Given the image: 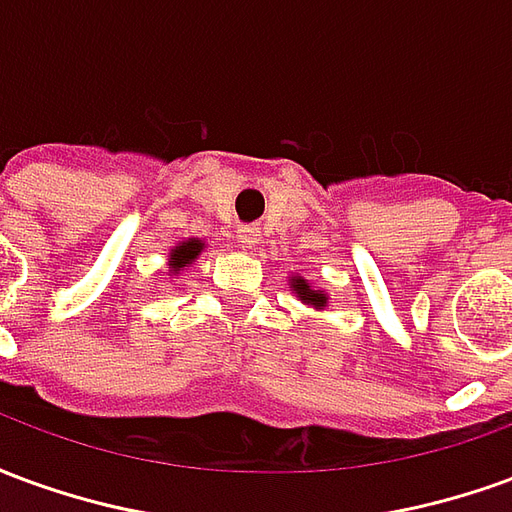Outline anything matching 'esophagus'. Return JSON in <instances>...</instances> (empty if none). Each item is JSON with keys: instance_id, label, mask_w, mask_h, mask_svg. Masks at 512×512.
<instances>
[{"instance_id": "obj_1", "label": "esophagus", "mask_w": 512, "mask_h": 512, "mask_svg": "<svg viewBox=\"0 0 512 512\" xmlns=\"http://www.w3.org/2000/svg\"><path fill=\"white\" fill-rule=\"evenodd\" d=\"M260 233H257V227H241L238 230V244L241 246H255Z\"/></svg>"}]
</instances>
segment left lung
Masks as SVG:
<instances>
[{"label": "left lung", "instance_id": "1", "mask_svg": "<svg viewBox=\"0 0 512 512\" xmlns=\"http://www.w3.org/2000/svg\"><path fill=\"white\" fill-rule=\"evenodd\" d=\"M290 282V290L296 293V299L301 301V304H310L312 310H326L329 307V293L323 288H312L310 279L299 277V274H290L288 277Z\"/></svg>", "mask_w": 512, "mask_h": 512}]
</instances>
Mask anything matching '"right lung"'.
<instances>
[{"label": "right lung", "mask_w": 512, "mask_h": 512, "mask_svg": "<svg viewBox=\"0 0 512 512\" xmlns=\"http://www.w3.org/2000/svg\"><path fill=\"white\" fill-rule=\"evenodd\" d=\"M205 249V241L200 238H183L180 244H175L169 249V277H178L180 271H186V266H191L197 257L202 255Z\"/></svg>", "instance_id": "1"}]
</instances>
